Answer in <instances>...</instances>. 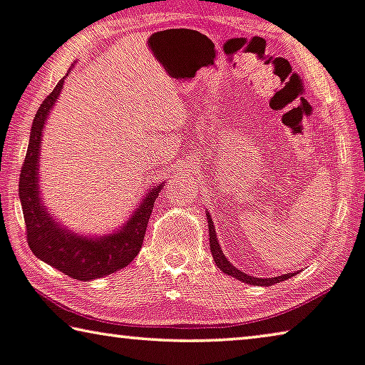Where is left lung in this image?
<instances>
[{
    "label": "left lung",
    "mask_w": 365,
    "mask_h": 365,
    "mask_svg": "<svg viewBox=\"0 0 365 365\" xmlns=\"http://www.w3.org/2000/svg\"><path fill=\"white\" fill-rule=\"evenodd\" d=\"M208 227H210V249H211V254H213V259L217 265V269L225 272L227 275H232L236 277L237 280H242L246 282V284H252V285H274V284H279L282 280H287L293 277V274H285V275H279V277H272V279H257V277H251V275H246L244 272L237 270L235 265H232L230 260L226 259V255L222 254L220 244H217V239H216V231H215V226H213V221H211V217L208 215Z\"/></svg>",
    "instance_id": "obj_1"
}]
</instances>
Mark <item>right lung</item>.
Segmentation results:
<instances>
[{"label":"right lung","mask_w":365,"mask_h":365,"mask_svg":"<svg viewBox=\"0 0 365 365\" xmlns=\"http://www.w3.org/2000/svg\"><path fill=\"white\" fill-rule=\"evenodd\" d=\"M63 86V78L58 81L48 96L43 100L32 121L29 145L19 175V198L23 205L27 244L37 257L65 275L77 280H93L110 275L126 267L143 247L145 230L155 198L159 197L162 185L152 188L145 195L138 211L123 226L121 231L106 237H81L65 231L46 213L39 198V150L41 134L48 111L56 105Z\"/></svg>","instance_id":"add662e5"}]
</instances>
